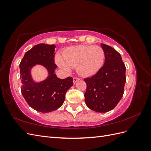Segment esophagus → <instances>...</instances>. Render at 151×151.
<instances>
[{
    "label": "esophagus",
    "instance_id": "34e87169",
    "mask_svg": "<svg viewBox=\"0 0 151 151\" xmlns=\"http://www.w3.org/2000/svg\"><path fill=\"white\" fill-rule=\"evenodd\" d=\"M79 81V79L77 78V77H74V78H73V83H77V82Z\"/></svg>",
    "mask_w": 151,
    "mask_h": 151
}]
</instances>
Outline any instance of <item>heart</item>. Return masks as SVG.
<instances>
[{"instance_id": "heart-1", "label": "heart", "mask_w": 151, "mask_h": 151, "mask_svg": "<svg viewBox=\"0 0 151 151\" xmlns=\"http://www.w3.org/2000/svg\"><path fill=\"white\" fill-rule=\"evenodd\" d=\"M105 54L103 49L93 45H77L64 50L63 57L57 55L56 62L62 70L70 71L71 68H77L81 76L94 75L103 65Z\"/></svg>"}]
</instances>
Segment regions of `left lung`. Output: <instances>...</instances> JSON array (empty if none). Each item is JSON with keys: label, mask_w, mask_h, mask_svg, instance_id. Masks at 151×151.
I'll list each match as a JSON object with an SVG mask.
<instances>
[{"label": "left lung", "mask_w": 151, "mask_h": 151, "mask_svg": "<svg viewBox=\"0 0 151 151\" xmlns=\"http://www.w3.org/2000/svg\"><path fill=\"white\" fill-rule=\"evenodd\" d=\"M105 54L103 66L93 76L84 79L87 106L92 110L106 113L119 103L124 93L126 67L120 54L110 46L101 43Z\"/></svg>", "instance_id": "8db88e82"}]
</instances>
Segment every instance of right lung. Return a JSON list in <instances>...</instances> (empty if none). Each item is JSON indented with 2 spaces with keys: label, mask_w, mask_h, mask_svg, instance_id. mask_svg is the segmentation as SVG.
Here are the masks:
<instances>
[{
  "label": "right lung",
  "mask_w": 151,
  "mask_h": 151,
  "mask_svg": "<svg viewBox=\"0 0 151 151\" xmlns=\"http://www.w3.org/2000/svg\"><path fill=\"white\" fill-rule=\"evenodd\" d=\"M55 47L54 45H36L25 53L19 64L22 94L29 106L39 112L58 109L64 102L67 90L73 86L72 77L61 79L55 74ZM36 65L43 66L48 72L46 78L39 82L31 76V69Z\"/></svg>",
  "instance_id": "1"
}]
</instances>
